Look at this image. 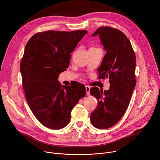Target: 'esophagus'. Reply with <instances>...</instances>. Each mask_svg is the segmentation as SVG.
<instances>
[{"instance_id":"obj_1","label":"esophagus","mask_w":160,"mask_h":160,"mask_svg":"<svg viewBox=\"0 0 160 160\" xmlns=\"http://www.w3.org/2000/svg\"><path fill=\"white\" fill-rule=\"evenodd\" d=\"M90 89H91V88L88 85H86L85 86V91H86V94L88 96H89L90 95Z\"/></svg>"}]
</instances>
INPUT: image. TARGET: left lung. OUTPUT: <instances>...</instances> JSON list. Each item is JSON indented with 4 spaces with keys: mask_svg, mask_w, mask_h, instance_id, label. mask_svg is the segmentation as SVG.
Instances as JSON below:
<instances>
[{
    "mask_svg": "<svg viewBox=\"0 0 160 160\" xmlns=\"http://www.w3.org/2000/svg\"><path fill=\"white\" fill-rule=\"evenodd\" d=\"M99 36L107 52L98 69L99 79L109 78L108 91L96 87L91 94L98 99V106L91 113V124L98 129L109 128L122 118L129 104L136 85V57L129 39L121 31L100 27L92 36Z\"/></svg>",
    "mask_w": 160,
    "mask_h": 160,
    "instance_id": "obj_1",
    "label": "left lung"
}]
</instances>
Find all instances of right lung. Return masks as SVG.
Instances as JSON below:
<instances>
[{
  "label": "right lung",
  "instance_id": "right-lung-1",
  "mask_svg": "<svg viewBox=\"0 0 160 160\" xmlns=\"http://www.w3.org/2000/svg\"><path fill=\"white\" fill-rule=\"evenodd\" d=\"M87 33L85 30L39 32L25 46L20 62L25 99L36 119L50 129L66 126L72 108L85 95L83 85L64 86L58 78L69 67L70 53Z\"/></svg>",
  "mask_w": 160,
  "mask_h": 160
}]
</instances>
